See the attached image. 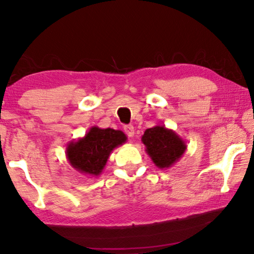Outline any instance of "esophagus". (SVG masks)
I'll use <instances>...</instances> for the list:
<instances>
[{
    "label": "esophagus",
    "instance_id": "1",
    "mask_svg": "<svg viewBox=\"0 0 254 254\" xmlns=\"http://www.w3.org/2000/svg\"><path fill=\"white\" fill-rule=\"evenodd\" d=\"M124 132L127 133V135L128 136V137H133L134 136V134H135V132H134V127H133V126H126L124 127Z\"/></svg>",
    "mask_w": 254,
    "mask_h": 254
}]
</instances>
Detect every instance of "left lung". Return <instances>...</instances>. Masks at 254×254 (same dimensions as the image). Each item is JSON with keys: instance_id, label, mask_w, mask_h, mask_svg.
<instances>
[{"instance_id": "8db88e82", "label": "left lung", "mask_w": 254, "mask_h": 254, "mask_svg": "<svg viewBox=\"0 0 254 254\" xmlns=\"http://www.w3.org/2000/svg\"><path fill=\"white\" fill-rule=\"evenodd\" d=\"M141 141L145 147V152L160 169H167L174 166L187 149L185 140L174 130L165 126L147 128Z\"/></svg>"}]
</instances>
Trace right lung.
Here are the masks:
<instances>
[{
	"label": "right lung",
	"mask_w": 254,
	"mask_h": 254,
	"mask_svg": "<svg viewBox=\"0 0 254 254\" xmlns=\"http://www.w3.org/2000/svg\"><path fill=\"white\" fill-rule=\"evenodd\" d=\"M127 140V135L120 130L92 127L83 137L67 144V160L79 173L97 177L102 174L112 151Z\"/></svg>",
	"instance_id": "add662e5"
}]
</instances>
